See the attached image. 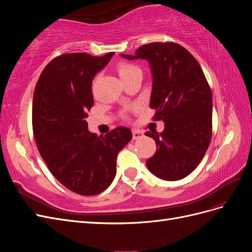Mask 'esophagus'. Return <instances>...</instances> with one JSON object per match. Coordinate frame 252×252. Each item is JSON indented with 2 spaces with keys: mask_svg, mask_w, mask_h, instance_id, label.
Masks as SVG:
<instances>
[{
  "mask_svg": "<svg viewBox=\"0 0 252 252\" xmlns=\"http://www.w3.org/2000/svg\"><path fill=\"white\" fill-rule=\"evenodd\" d=\"M143 136H144V133H143V132H141V131H139V130H136V129H133V130H132V139H133V140L142 139Z\"/></svg>",
  "mask_w": 252,
  "mask_h": 252,
  "instance_id": "1",
  "label": "esophagus"
}]
</instances>
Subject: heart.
<instances>
[{
    "label": "heart",
    "instance_id": "obj_1",
    "mask_svg": "<svg viewBox=\"0 0 252 252\" xmlns=\"http://www.w3.org/2000/svg\"><path fill=\"white\" fill-rule=\"evenodd\" d=\"M116 67L122 80H126L128 78H131L134 74L142 73L140 67L134 65L133 63L128 62V61H119Z\"/></svg>",
    "mask_w": 252,
    "mask_h": 252
}]
</instances>
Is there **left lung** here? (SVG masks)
Masks as SVG:
<instances>
[{
	"label": "left lung",
	"mask_w": 252,
	"mask_h": 252,
	"mask_svg": "<svg viewBox=\"0 0 252 252\" xmlns=\"http://www.w3.org/2000/svg\"><path fill=\"white\" fill-rule=\"evenodd\" d=\"M128 60L146 59L152 71V120L164 121L162 132L147 131L157 144L147 159L158 178L178 181L191 173L204 158L212 135V95L199 62L174 42H154Z\"/></svg>",
	"instance_id": "obj_1"
}]
</instances>
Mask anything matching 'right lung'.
Segmentation results:
<instances>
[{
	"label": "right lung",
	"instance_id": "add662e5",
	"mask_svg": "<svg viewBox=\"0 0 252 252\" xmlns=\"http://www.w3.org/2000/svg\"><path fill=\"white\" fill-rule=\"evenodd\" d=\"M113 52L61 55L44 68L34 88L32 129L36 147L61 184L81 195H95L116 177L119 151L132 139L119 126L104 136L88 131L94 106L91 83Z\"/></svg>",
	"mask_w": 252,
	"mask_h": 252
}]
</instances>
